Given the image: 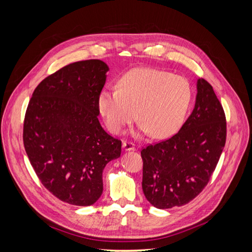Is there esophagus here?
<instances>
[{
  "instance_id": "obj_1",
  "label": "esophagus",
  "mask_w": 252,
  "mask_h": 252,
  "mask_svg": "<svg viewBox=\"0 0 252 252\" xmlns=\"http://www.w3.org/2000/svg\"><path fill=\"white\" fill-rule=\"evenodd\" d=\"M123 149H124L125 151L134 150V149H135L134 144L131 143V142H124V143H123Z\"/></svg>"
}]
</instances>
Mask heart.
<instances>
[{"label": "heart", "instance_id": "b5f03b06", "mask_svg": "<svg viewBox=\"0 0 252 252\" xmlns=\"http://www.w3.org/2000/svg\"><path fill=\"white\" fill-rule=\"evenodd\" d=\"M191 98V86L185 78L154 68H135L120 79L118 90L102 91L97 107L114 134L123 132L138 112L141 132L166 139L181 128Z\"/></svg>", "mask_w": 252, "mask_h": 252}]
</instances>
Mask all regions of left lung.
Listing matches in <instances>:
<instances>
[{"label": "left lung", "mask_w": 252, "mask_h": 252, "mask_svg": "<svg viewBox=\"0 0 252 252\" xmlns=\"http://www.w3.org/2000/svg\"><path fill=\"white\" fill-rule=\"evenodd\" d=\"M194 108L180 131L141 151L143 192L158 209L183 206L208 184L226 143V117L210 84L199 79Z\"/></svg>", "instance_id": "obj_1"}]
</instances>
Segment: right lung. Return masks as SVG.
I'll return each instance as SVG.
<instances>
[{"label": "right lung", "mask_w": 252, "mask_h": 252, "mask_svg": "<svg viewBox=\"0 0 252 252\" xmlns=\"http://www.w3.org/2000/svg\"><path fill=\"white\" fill-rule=\"evenodd\" d=\"M108 70L100 60L66 65L36 86L27 106L23 142L30 164L44 187L68 204L100 199L105 166L121 156L122 142L97 119Z\"/></svg>", "instance_id": "right-lung-1"}]
</instances>
